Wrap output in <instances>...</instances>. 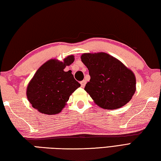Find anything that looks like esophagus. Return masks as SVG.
I'll return each instance as SVG.
<instances>
[{
    "mask_svg": "<svg viewBox=\"0 0 161 161\" xmlns=\"http://www.w3.org/2000/svg\"><path fill=\"white\" fill-rule=\"evenodd\" d=\"M86 80H82V81L80 82V85H81V87H84L85 86H86Z\"/></svg>",
    "mask_w": 161,
    "mask_h": 161,
    "instance_id": "obj_1",
    "label": "esophagus"
}]
</instances>
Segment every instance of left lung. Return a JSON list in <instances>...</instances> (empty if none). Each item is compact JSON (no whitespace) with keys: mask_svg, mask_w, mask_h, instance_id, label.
<instances>
[{"mask_svg":"<svg viewBox=\"0 0 161 161\" xmlns=\"http://www.w3.org/2000/svg\"><path fill=\"white\" fill-rule=\"evenodd\" d=\"M80 58L90 75L85 90L97 105L116 109L130 101L136 91V78L130 69L105 53H84Z\"/></svg>","mask_w":161,"mask_h":161,"instance_id":"1","label":"left lung"}]
</instances>
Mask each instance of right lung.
<instances>
[{
    "label": "right lung",
    "instance_id": "right-lung-1",
    "mask_svg": "<svg viewBox=\"0 0 161 161\" xmlns=\"http://www.w3.org/2000/svg\"><path fill=\"white\" fill-rule=\"evenodd\" d=\"M74 62V55L66 57L64 62L50 59L38 69L26 89L27 99L33 108L48 115L62 111L69 97L80 86L71 71H64Z\"/></svg>",
    "mask_w": 161,
    "mask_h": 161
}]
</instances>
